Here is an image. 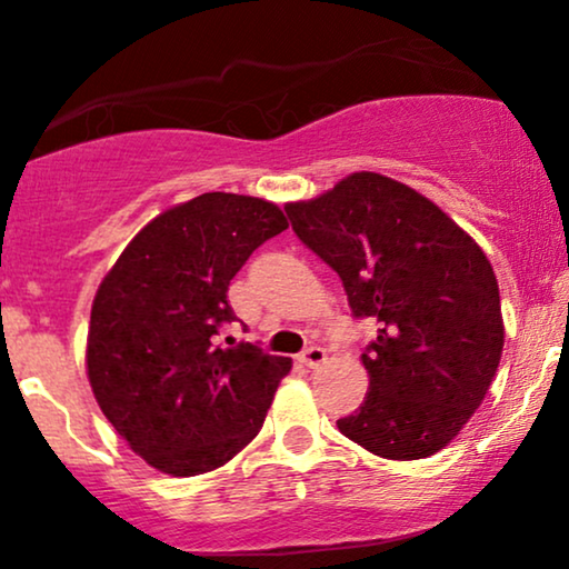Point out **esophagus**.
Returning a JSON list of instances; mask_svg holds the SVG:
<instances>
[{"label":"esophagus","instance_id":"obj_1","mask_svg":"<svg viewBox=\"0 0 569 569\" xmlns=\"http://www.w3.org/2000/svg\"><path fill=\"white\" fill-rule=\"evenodd\" d=\"M300 362L306 365V368H318V365L326 362V349L323 347H308L306 352L300 355Z\"/></svg>","mask_w":569,"mask_h":569}]
</instances>
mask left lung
Here are the masks:
<instances>
[{
  "mask_svg": "<svg viewBox=\"0 0 569 569\" xmlns=\"http://www.w3.org/2000/svg\"><path fill=\"white\" fill-rule=\"evenodd\" d=\"M295 236L337 271L378 337L370 388L339 432L370 453L417 461L446 448L492 386L505 345L500 287L469 232L407 183L352 173L284 207Z\"/></svg>",
  "mask_w": 569,
  "mask_h": 569,
  "instance_id": "left-lung-1",
  "label": "left lung"
}]
</instances>
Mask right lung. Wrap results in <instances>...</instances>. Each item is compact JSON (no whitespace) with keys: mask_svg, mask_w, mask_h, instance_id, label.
Listing matches in <instances>:
<instances>
[{"mask_svg":"<svg viewBox=\"0 0 569 569\" xmlns=\"http://www.w3.org/2000/svg\"><path fill=\"white\" fill-rule=\"evenodd\" d=\"M282 230L267 199L201 193L147 222L100 282L84 355L92 393L158 471H214L259 435L292 360L248 341L220 347L217 333L236 321L230 279Z\"/></svg>","mask_w":569,"mask_h":569,"instance_id":"obj_1","label":"right lung"}]
</instances>
